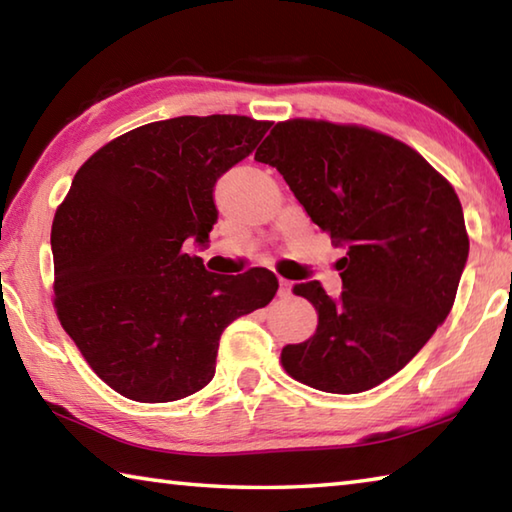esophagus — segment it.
Listing matches in <instances>:
<instances>
[{
  "label": "esophagus",
  "mask_w": 512,
  "mask_h": 512,
  "mask_svg": "<svg viewBox=\"0 0 512 512\" xmlns=\"http://www.w3.org/2000/svg\"><path fill=\"white\" fill-rule=\"evenodd\" d=\"M277 296L291 298V282L289 280H282L280 277V289H277Z\"/></svg>",
  "instance_id": "esophagus-1"
}]
</instances>
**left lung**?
I'll return each mask as SVG.
<instances>
[{
	"label": "left lung",
	"mask_w": 512,
	"mask_h": 512,
	"mask_svg": "<svg viewBox=\"0 0 512 512\" xmlns=\"http://www.w3.org/2000/svg\"><path fill=\"white\" fill-rule=\"evenodd\" d=\"M287 180L309 219L345 250L343 293L293 287L318 311L316 334L287 345L293 379L336 395L379 386L452 311L470 253L454 187L411 146L359 126L291 119L255 153Z\"/></svg>",
	"instance_id": "left-lung-1"
}]
</instances>
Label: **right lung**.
<instances>
[{"instance_id": "right-lung-1", "label": "right lung", "mask_w": 512, "mask_h": 512, "mask_svg": "<svg viewBox=\"0 0 512 512\" xmlns=\"http://www.w3.org/2000/svg\"><path fill=\"white\" fill-rule=\"evenodd\" d=\"M271 124L239 115L176 117L135 128L76 171L51 225L56 311L92 370L135 402H173L214 377L223 329L266 307V268L216 275L205 246L214 187Z\"/></svg>"}]
</instances>
